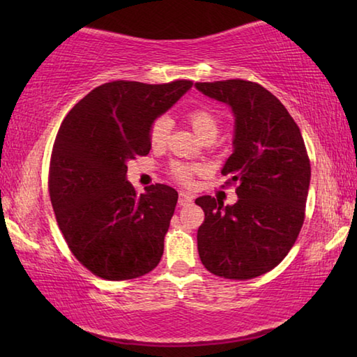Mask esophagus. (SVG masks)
<instances>
[{
	"label": "esophagus",
	"mask_w": 357,
	"mask_h": 357,
	"mask_svg": "<svg viewBox=\"0 0 357 357\" xmlns=\"http://www.w3.org/2000/svg\"><path fill=\"white\" fill-rule=\"evenodd\" d=\"M192 202H193V195H192V193L183 192V190L179 192V200H178L179 206H187V204H190Z\"/></svg>",
	"instance_id": "1"
}]
</instances>
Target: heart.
Returning <instances> with one entry per match:
<instances>
[{
  "label": "heart",
  "instance_id": "heart-1",
  "mask_svg": "<svg viewBox=\"0 0 357 357\" xmlns=\"http://www.w3.org/2000/svg\"><path fill=\"white\" fill-rule=\"evenodd\" d=\"M187 118H189L192 129L200 140L215 138L217 134H219V119H217L215 114L211 110H208V108H195V110H192L189 113V116ZM172 126H173L172 118L167 116V114L159 116L154 121L149 130L151 144H153L154 148L165 146L168 142V137H170ZM172 173L174 178L181 181V183H189L192 179L193 168L183 164H174L172 168Z\"/></svg>",
  "mask_w": 357,
  "mask_h": 357
}]
</instances>
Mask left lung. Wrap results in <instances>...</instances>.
Segmentation results:
<instances>
[{
  "instance_id": "left-lung-1",
  "label": "left lung",
  "mask_w": 357,
  "mask_h": 357,
  "mask_svg": "<svg viewBox=\"0 0 357 357\" xmlns=\"http://www.w3.org/2000/svg\"><path fill=\"white\" fill-rule=\"evenodd\" d=\"M231 108L233 153L222 168L238 183L234 204L203 195L197 243L209 273L234 280L274 269L298 239L310 185V162L301 130L282 102L245 80L195 83Z\"/></svg>"
}]
</instances>
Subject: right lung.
<instances>
[{
	"mask_svg": "<svg viewBox=\"0 0 357 357\" xmlns=\"http://www.w3.org/2000/svg\"><path fill=\"white\" fill-rule=\"evenodd\" d=\"M192 82L116 80L94 88L59 128L50 160V200L69 249L107 280H129L159 264L178 192L155 184L137 193L128 162L146 155L154 121Z\"/></svg>",
	"mask_w": 357,
	"mask_h": 357,
	"instance_id": "right-lung-1",
	"label": "right lung"
}]
</instances>
